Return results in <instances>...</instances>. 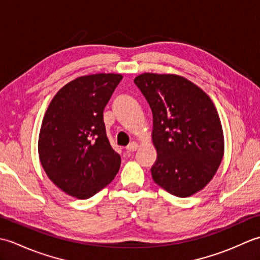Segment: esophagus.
Returning <instances> with one entry per match:
<instances>
[{
    "label": "esophagus",
    "instance_id": "obj_1",
    "mask_svg": "<svg viewBox=\"0 0 260 260\" xmlns=\"http://www.w3.org/2000/svg\"><path fill=\"white\" fill-rule=\"evenodd\" d=\"M137 147H139V144L135 142H132V143H129V145L126 147V151L127 152H135L137 150Z\"/></svg>",
    "mask_w": 260,
    "mask_h": 260
}]
</instances>
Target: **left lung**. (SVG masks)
Wrapping results in <instances>:
<instances>
[{"label": "left lung", "mask_w": 260, "mask_h": 260, "mask_svg": "<svg viewBox=\"0 0 260 260\" xmlns=\"http://www.w3.org/2000/svg\"><path fill=\"white\" fill-rule=\"evenodd\" d=\"M134 82L153 114L154 182L175 197L194 194L211 181L223 156L214 104L201 88L176 75L143 74Z\"/></svg>", "instance_id": "obj_1"}]
</instances>
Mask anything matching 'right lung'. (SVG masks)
<instances>
[{
	"label": "right lung",
	"instance_id": "obj_1",
	"mask_svg": "<svg viewBox=\"0 0 260 260\" xmlns=\"http://www.w3.org/2000/svg\"><path fill=\"white\" fill-rule=\"evenodd\" d=\"M121 75L79 77L49 105L39 135V157L48 178L67 194L89 199L117 174L120 156L106 134L104 109Z\"/></svg>",
	"mask_w": 260,
	"mask_h": 260
}]
</instances>
